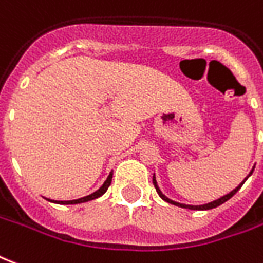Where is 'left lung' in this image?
Instances as JSON below:
<instances>
[{
    "label": "left lung",
    "instance_id": "8db88e82",
    "mask_svg": "<svg viewBox=\"0 0 263 263\" xmlns=\"http://www.w3.org/2000/svg\"><path fill=\"white\" fill-rule=\"evenodd\" d=\"M252 171H254V170H252ZM252 171H251V173H252ZM251 173H250V176H251ZM250 176H248V177H250ZM248 177H247V178H248ZM247 178H246V180H247ZM246 180L242 181V182H241L240 185L237 186L235 190H233V191H231L230 194H227V195L221 196L220 199H217V201H213V202H211V203H206V205H201V206L184 205V203H178V202H174V201H171V199H168V198H166V196H164V195H163V194H161L160 190H159V186H157L156 180H155V177H153V185H155V188H156L157 194H159V196H160L161 199H164V201L168 202V203H173V205L180 206V208H185V209H192V211H208V209H213V208H217V206H220L221 203H224L226 201H229V199H230L231 196L234 195L235 192H237V191H238V190H240L241 185H242V184L246 182Z\"/></svg>",
    "mask_w": 263,
    "mask_h": 263
}]
</instances>
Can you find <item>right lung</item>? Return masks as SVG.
Returning <instances> with one entry per match:
<instances>
[{"mask_svg": "<svg viewBox=\"0 0 263 263\" xmlns=\"http://www.w3.org/2000/svg\"><path fill=\"white\" fill-rule=\"evenodd\" d=\"M111 178H112V174L108 176V178L106 180V182L100 186V190H97L96 192H93L92 195L89 196H85V198H81V199H75V201H51L54 203H64V205H75V203H82V202H87V201H93V199H96L99 196H102L104 192L108 190V186L111 184ZM50 201V199H48Z\"/></svg>", "mask_w": 263, "mask_h": 263, "instance_id": "right-lung-1", "label": "right lung"}]
</instances>
